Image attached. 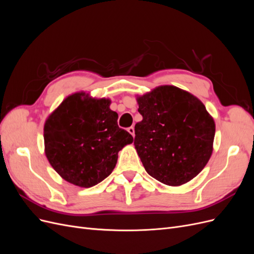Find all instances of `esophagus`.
Returning a JSON list of instances; mask_svg holds the SVG:
<instances>
[{"label":"esophagus","instance_id":"34e87169","mask_svg":"<svg viewBox=\"0 0 254 254\" xmlns=\"http://www.w3.org/2000/svg\"><path fill=\"white\" fill-rule=\"evenodd\" d=\"M127 130H128V132H129L130 134H131L132 136H134V128H133L132 126H131V127H129Z\"/></svg>","mask_w":254,"mask_h":254}]
</instances>
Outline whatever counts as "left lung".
<instances>
[{"label": "left lung", "instance_id": "1", "mask_svg": "<svg viewBox=\"0 0 254 254\" xmlns=\"http://www.w3.org/2000/svg\"><path fill=\"white\" fill-rule=\"evenodd\" d=\"M143 120L134 147L144 168L166 186L179 187L200 173L212 156L215 122L190 92L160 86L136 96Z\"/></svg>", "mask_w": 254, "mask_h": 254}]
</instances>
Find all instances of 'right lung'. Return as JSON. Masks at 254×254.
<instances>
[{
  "label": "right lung",
  "instance_id": "right-lung-1",
  "mask_svg": "<svg viewBox=\"0 0 254 254\" xmlns=\"http://www.w3.org/2000/svg\"><path fill=\"white\" fill-rule=\"evenodd\" d=\"M109 98L76 92L64 99L44 123V152L63 179L91 188L114 170L118 153L133 137L118 125Z\"/></svg>",
  "mask_w": 254,
  "mask_h": 254
}]
</instances>
